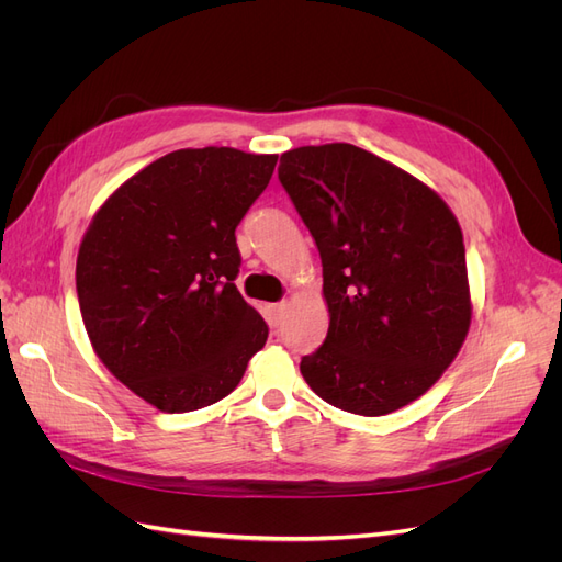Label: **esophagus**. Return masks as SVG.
Instances as JSON below:
<instances>
[{"mask_svg": "<svg viewBox=\"0 0 562 562\" xmlns=\"http://www.w3.org/2000/svg\"><path fill=\"white\" fill-rule=\"evenodd\" d=\"M283 312H285V302H277V304H267V316L269 321L274 323V326H279L281 318H283Z\"/></svg>", "mask_w": 562, "mask_h": 562, "instance_id": "34e87169", "label": "esophagus"}]
</instances>
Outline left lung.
Returning a JSON list of instances; mask_svg holds the SVG:
<instances>
[{
    "label": "left lung",
    "mask_w": 562,
    "mask_h": 562,
    "mask_svg": "<svg viewBox=\"0 0 562 562\" xmlns=\"http://www.w3.org/2000/svg\"><path fill=\"white\" fill-rule=\"evenodd\" d=\"M279 180L323 265L326 342L300 372L316 396L380 417L429 391L471 326L464 239L431 187L349 143L283 151Z\"/></svg>",
    "instance_id": "1"
}]
</instances>
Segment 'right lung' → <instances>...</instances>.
Segmentation results:
<instances>
[{"label": "right lung", "instance_id": "add662e5", "mask_svg": "<svg viewBox=\"0 0 562 562\" xmlns=\"http://www.w3.org/2000/svg\"><path fill=\"white\" fill-rule=\"evenodd\" d=\"M279 155L176 149L98 209L77 255L93 351L161 413H192L241 382L269 328L236 291V225Z\"/></svg>", "mask_w": 562, "mask_h": 562}]
</instances>
